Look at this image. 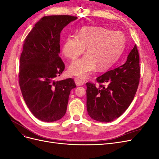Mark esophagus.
Listing matches in <instances>:
<instances>
[{
	"label": "esophagus",
	"mask_w": 159,
	"mask_h": 159,
	"mask_svg": "<svg viewBox=\"0 0 159 159\" xmlns=\"http://www.w3.org/2000/svg\"><path fill=\"white\" fill-rule=\"evenodd\" d=\"M75 83L76 85L80 86V85H83L85 84V81L82 79L80 78H75Z\"/></svg>",
	"instance_id": "1"
}]
</instances>
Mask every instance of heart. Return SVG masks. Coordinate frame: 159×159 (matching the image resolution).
Instances as JSON below:
<instances>
[{
	"label": "heart",
	"mask_w": 159,
	"mask_h": 159,
	"mask_svg": "<svg viewBox=\"0 0 159 159\" xmlns=\"http://www.w3.org/2000/svg\"><path fill=\"white\" fill-rule=\"evenodd\" d=\"M125 44V36L121 31H111L103 28L86 27L78 36L70 35L61 46L63 55L71 60L83 54L80 59L72 61L68 72L71 75L87 78L97 68L103 71L111 67L121 55Z\"/></svg>",
	"instance_id": "obj_1"
}]
</instances>
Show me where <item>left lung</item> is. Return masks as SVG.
Here are the masks:
<instances>
[{"label":"left lung","mask_w":159,"mask_h":159,"mask_svg":"<svg viewBox=\"0 0 159 159\" xmlns=\"http://www.w3.org/2000/svg\"><path fill=\"white\" fill-rule=\"evenodd\" d=\"M140 78L139 56L134 45L126 61L118 68L107 71L96 79L99 84L86 83L87 111L91 119L110 122L119 117L129 107L136 93Z\"/></svg>","instance_id":"left-lung-1"}]
</instances>
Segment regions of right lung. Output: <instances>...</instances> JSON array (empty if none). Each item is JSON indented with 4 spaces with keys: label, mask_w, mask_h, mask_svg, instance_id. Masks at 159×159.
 <instances>
[{
    "label": "right lung",
    "mask_w": 159,
    "mask_h": 159,
    "mask_svg": "<svg viewBox=\"0 0 159 159\" xmlns=\"http://www.w3.org/2000/svg\"><path fill=\"white\" fill-rule=\"evenodd\" d=\"M78 17L53 15L42 18L28 34L20 58L19 84L32 113L42 121L64 116L69 95L76 87L73 79L55 81L65 68L59 56L63 28Z\"/></svg>",
    "instance_id": "add662e5"
}]
</instances>
